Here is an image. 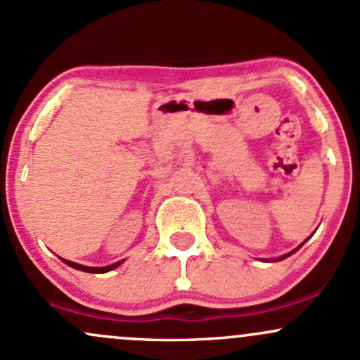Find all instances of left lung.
Listing matches in <instances>:
<instances>
[{"instance_id": "left-lung-1", "label": "left lung", "mask_w": 360, "mask_h": 360, "mask_svg": "<svg viewBox=\"0 0 360 360\" xmlns=\"http://www.w3.org/2000/svg\"><path fill=\"white\" fill-rule=\"evenodd\" d=\"M302 244H304V243H302ZM302 244H301V246H302ZM301 246H299V248H301ZM299 248H297V250H299ZM297 250H294V251H292V252H295V251H297ZM292 252H289V255H285V256H282V258H278V259H283V258H287V256H290Z\"/></svg>"}]
</instances>
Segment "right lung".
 <instances>
[{
  "label": "right lung",
  "mask_w": 360,
  "mask_h": 360,
  "mask_svg": "<svg viewBox=\"0 0 360 360\" xmlns=\"http://www.w3.org/2000/svg\"><path fill=\"white\" fill-rule=\"evenodd\" d=\"M68 266L75 268V270H82V271H86V274H105V271H110L112 268L120 266L121 262L114 263V264H109V266H102V268H96V266H85V264H78V263H73V262H68V259H63Z\"/></svg>",
  "instance_id": "obj_1"
}]
</instances>
